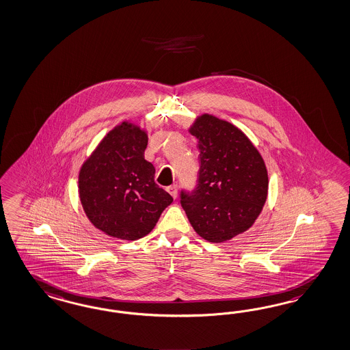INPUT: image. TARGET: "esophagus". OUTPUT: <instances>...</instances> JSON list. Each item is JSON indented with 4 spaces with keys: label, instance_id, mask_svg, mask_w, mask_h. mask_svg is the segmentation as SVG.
I'll return each instance as SVG.
<instances>
[{
    "label": "esophagus",
    "instance_id": "1",
    "mask_svg": "<svg viewBox=\"0 0 350 350\" xmlns=\"http://www.w3.org/2000/svg\"><path fill=\"white\" fill-rule=\"evenodd\" d=\"M178 189H179L178 185L174 184V185H170V187L167 188V191L172 196V198H176V197H178Z\"/></svg>",
    "mask_w": 350,
    "mask_h": 350
}]
</instances>
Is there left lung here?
<instances>
[{
  "mask_svg": "<svg viewBox=\"0 0 350 350\" xmlns=\"http://www.w3.org/2000/svg\"><path fill=\"white\" fill-rule=\"evenodd\" d=\"M198 139L200 171L180 203L191 226L212 243L250 229L267 200L269 176L260 152L245 134L212 115L200 116L189 129Z\"/></svg>",
  "mask_w": 350,
  "mask_h": 350,
  "instance_id": "8db88e82",
  "label": "left lung"
}]
</instances>
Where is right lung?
Masks as SVG:
<instances>
[{"mask_svg": "<svg viewBox=\"0 0 350 350\" xmlns=\"http://www.w3.org/2000/svg\"><path fill=\"white\" fill-rule=\"evenodd\" d=\"M147 133L124 121L102 139L79 172L80 202L90 222L107 235L137 240L150 234L172 202L144 160Z\"/></svg>", "mask_w": 350, "mask_h": 350, "instance_id": "add662e5", "label": "right lung"}]
</instances>
